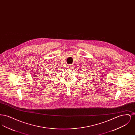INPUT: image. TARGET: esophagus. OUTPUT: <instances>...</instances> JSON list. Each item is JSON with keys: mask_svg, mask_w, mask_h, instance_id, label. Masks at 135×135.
I'll list each match as a JSON object with an SVG mask.
<instances>
[{"mask_svg": "<svg viewBox=\"0 0 135 135\" xmlns=\"http://www.w3.org/2000/svg\"><path fill=\"white\" fill-rule=\"evenodd\" d=\"M68 68L69 69H71V68H73V66H72V65H69L68 66Z\"/></svg>", "mask_w": 135, "mask_h": 135, "instance_id": "esophagus-1", "label": "esophagus"}]
</instances>
